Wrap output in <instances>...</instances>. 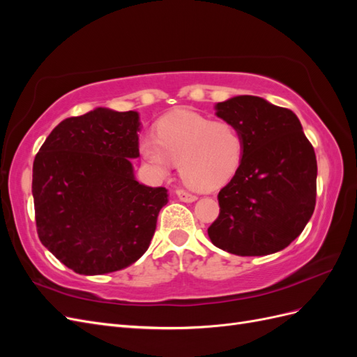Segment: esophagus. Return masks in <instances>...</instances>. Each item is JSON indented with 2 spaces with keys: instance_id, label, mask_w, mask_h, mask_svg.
<instances>
[{
  "instance_id": "34e87169",
  "label": "esophagus",
  "mask_w": 357,
  "mask_h": 357,
  "mask_svg": "<svg viewBox=\"0 0 357 357\" xmlns=\"http://www.w3.org/2000/svg\"><path fill=\"white\" fill-rule=\"evenodd\" d=\"M176 195H177V198H178L180 201H183V202H193V201H197V197L192 195L190 192H188V190H185V189H177V190H176Z\"/></svg>"
}]
</instances>
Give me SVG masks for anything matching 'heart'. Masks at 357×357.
<instances>
[{"mask_svg":"<svg viewBox=\"0 0 357 357\" xmlns=\"http://www.w3.org/2000/svg\"><path fill=\"white\" fill-rule=\"evenodd\" d=\"M243 137L226 121L178 110L160 119L156 137H144L139 152L158 174L178 164L183 181L193 189L214 190L228 183L243 158Z\"/></svg>","mask_w":357,"mask_h":357,"instance_id":"obj_1","label":"heart"}]
</instances>
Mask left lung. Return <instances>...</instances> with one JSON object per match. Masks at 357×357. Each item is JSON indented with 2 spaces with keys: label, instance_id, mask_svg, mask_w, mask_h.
<instances>
[{
  "label": "left lung",
  "instance_id": "left-lung-1",
  "mask_svg": "<svg viewBox=\"0 0 357 357\" xmlns=\"http://www.w3.org/2000/svg\"><path fill=\"white\" fill-rule=\"evenodd\" d=\"M215 114L238 128L243 158L219 192L220 213L211 243L238 256L286 248L316 207L317 160L296 114L253 95L215 104Z\"/></svg>",
  "mask_w": 357,
  "mask_h": 357
}]
</instances>
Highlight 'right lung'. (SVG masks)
<instances>
[{
  "label": "right lung",
  "mask_w": 357,
  "mask_h": 357,
  "mask_svg": "<svg viewBox=\"0 0 357 357\" xmlns=\"http://www.w3.org/2000/svg\"><path fill=\"white\" fill-rule=\"evenodd\" d=\"M139 125L137 112L98 107L62 121L34 159L38 238L74 273L123 269L153 238L168 190L135 180Z\"/></svg>",
  "instance_id": "obj_1"
}]
</instances>
